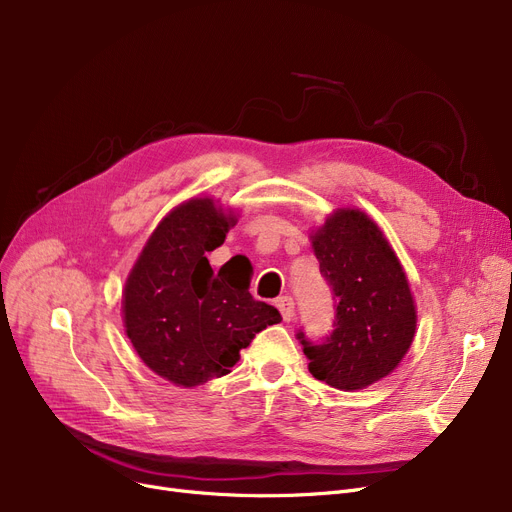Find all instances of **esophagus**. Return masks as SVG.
Here are the masks:
<instances>
[{
  "label": "esophagus",
  "instance_id": "obj_1",
  "mask_svg": "<svg viewBox=\"0 0 512 512\" xmlns=\"http://www.w3.org/2000/svg\"><path fill=\"white\" fill-rule=\"evenodd\" d=\"M276 305H278L284 321H290L294 317V301H292V297H280L276 301Z\"/></svg>",
  "mask_w": 512,
  "mask_h": 512
}]
</instances>
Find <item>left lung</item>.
Returning a JSON list of instances; mask_svg holds the SVG:
<instances>
[{
  "label": "left lung",
  "instance_id": "left-lung-1",
  "mask_svg": "<svg viewBox=\"0 0 512 512\" xmlns=\"http://www.w3.org/2000/svg\"><path fill=\"white\" fill-rule=\"evenodd\" d=\"M319 272L336 299L324 342L297 338L315 380L338 390L378 382L411 348L417 311L409 280L384 232L359 209H338L311 234Z\"/></svg>",
  "mask_w": 512,
  "mask_h": 512
}]
</instances>
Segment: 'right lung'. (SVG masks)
<instances>
[{
	"label": "right lung",
	"instance_id": "add662e5",
	"mask_svg": "<svg viewBox=\"0 0 512 512\" xmlns=\"http://www.w3.org/2000/svg\"><path fill=\"white\" fill-rule=\"evenodd\" d=\"M234 224L236 215L213 199L186 201L159 222L128 274L126 336L143 363L176 386L230 373L255 334L282 319L276 307L251 297V276L226 265L213 274L205 255Z\"/></svg>",
	"mask_w": 512,
	"mask_h": 512
}]
</instances>
